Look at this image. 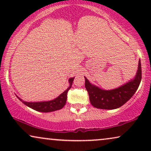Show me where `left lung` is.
I'll return each instance as SVG.
<instances>
[{"instance_id": "obj_1", "label": "left lung", "mask_w": 151, "mask_h": 151, "mask_svg": "<svg viewBox=\"0 0 151 151\" xmlns=\"http://www.w3.org/2000/svg\"><path fill=\"white\" fill-rule=\"evenodd\" d=\"M85 78V87L93 106L101 109H115L128 102L139 87L142 80V67L140 60L137 72L133 80L112 90H103L93 85Z\"/></svg>"}]
</instances>
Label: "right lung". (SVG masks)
<instances>
[{
  "label": "right lung",
  "mask_w": 151,
  "mask_h": 151,
  "mask_svg": "<svg viewBox=\"0 0 151 151\" xmlns=\"http://www.w3.org/2000/svg\"><path fill=\"white\" fill-rule=\"evenodd\" d=\"M74 78H69V86L67 88V90H65L63 93L60 95L58 98H55L54 100H50V101H46V102H24L22 101V99L20 98L19 99L20 101L26 106L30 107L31 109H34L35 111H40V112H52V111H55L57 110H60L63 106H65L67 102V93L71 87L72 83H73Z\"/></svg>",
  "instance_id": "add662e5"
}]
</instances>
